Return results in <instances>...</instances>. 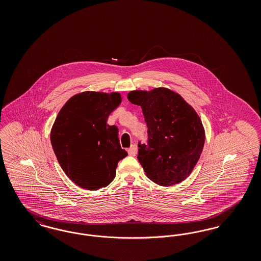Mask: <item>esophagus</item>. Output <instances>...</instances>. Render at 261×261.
<instances>
[{
  "mask_svg": "<svg viewBox=\"0 0 261 261\" xmlns=\"http://www.w3.org/2000/svg\"><path fill=\"white\" fill-rule=\"evenodd\" d=\"M128 153H129V155H131V156H135L137 153L136 146L132 145V146L128 149Z\"/></svg>",
  "mask_w": 261,
  "mask_h": 261,
  "instance_id": "34e87169",
  "label": "esophagus"
}]
</instances>
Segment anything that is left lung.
Returning <instances> with one entry per match:
<instances>
[{
  "mask_svg": "<svg viewBox=\"0 0 261 261\" xmlns=\"http://www.w3.org/2000/svg\"><path fill=\"white\" fill-rule=\"evenodd\" d=\"M127 98L141 106L148 127V142H139L137 156L148 178L161 186L184 181L204 145V129L198 113L166 88L132 91Z\"/></svg>",
  "mask_w": 261,
  "mask_h": 261,
  "instance_id": "left-lung-1",
  "label": "left lung"
}]
</instances>
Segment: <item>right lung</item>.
Listing matches in <instances>:
<instances>
[{"mask_svg":"<svg viewBox=\"0 0 261 261\" xmlns=\"http://www.w3.org/2000/svg\"><path fill=\"white\" fill-rule=\"evenodd\" d=\"M121 102L119 93L84 92L62 107L50 132V143L63 171L77 186L96 191L112 183L121 149L118 128L107 123Z\"/></svg>","mask_w":261,"mask_h":261,"instance_id":"right-lung-1","label":"right lung"}]
</instances>
